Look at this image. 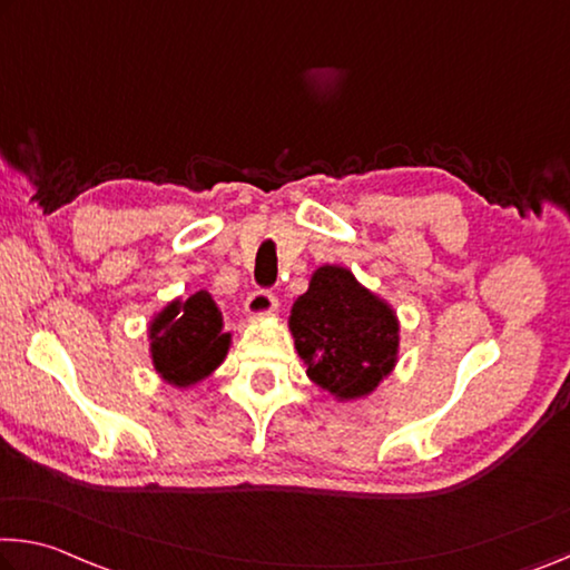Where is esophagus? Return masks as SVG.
Here are the masks:
<instances>
[{
  "mask_svg": "<svg viewBox=\"0 0 570 570\" xmlns=\"http://www.w3.org/2000/svg\"><path fill=\"white\" fill-rule=\"evenodd\" d=\"M278 306V299L274 292H268V288H256V292H250V296L246 299V314L248 317H266Z\"/></svg>",
  "mask_w": 570,
  "mask_h": 570,
  "instance_id": "obj_1",
  "label": "esophagus"
}]
</instances>
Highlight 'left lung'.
Wrapping results in <instances>:
<instances>
[{"label": "left lung", "mask_w": 570, "mask_h": 570, "mask_svg": "<svg viewBox=\"0 0 570 570\" xmlns=\"http://www.w3.org/2000/svg\"><path fill=\"white\" fill-rule=\"evenodd\" d=\"M288 327L306 375L350 401L373 393L399 355V320L342 266L314 271L309 288L292 306Z\"/></svg>", "instance_id": "1"}]
</instances>
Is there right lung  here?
<instances>
[{
  "label": "right lung",
  "instance_id": "1",
  "mask_svg": "<svg viewBox=\"0 0 570 570\" xmlns=\"http://www.w3.org/2000/svg\"><path fill=\"white\" fill-rule=\"evenodd\" d=\"M151 363L169 385H193L223 363L230 334L223 332L213 296L197 292L161 309L149 327Z\"/></svg>",
  "mask_w": 570,
  "mask_h": 570
}]
</instances>
